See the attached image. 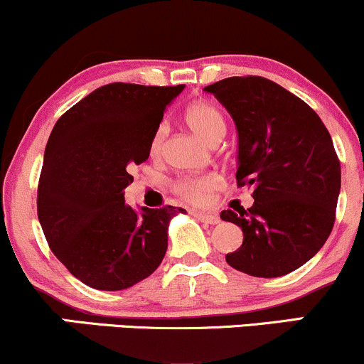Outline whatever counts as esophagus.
Returning <instances> with one entry per match:
<instances>
[{
    "instance_id": "1",
    "label": "esophagus",
    "mask_w": 364,
    "mask_h": 364,
    "mask_svg": "<svg viewBox=\"0 0 364 364\" xmlns=\"http://www.w3.org/2000/svg\"><path fill=\"white\" fill-rule=\"evenodd\" d=\"M193 215L198 220H202V223H207V224H219L220 223V217L217 215V214H205V212H193Z\"/></svg>"
}]
</instances>
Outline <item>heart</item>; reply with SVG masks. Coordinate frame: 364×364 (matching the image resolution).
Listing matches in <instances>:
<instances>
[{"mask_svg":"<svg viewBox=\"0 0 364 364\" xmlns=\"http://www.w3.org/2000/svg\"><path fill=\"white\" fill-rule=\"evenodd\" d=\"M185 121L198 136L208 144H219L228 132V121L219 107L214 104L200 101L186 107ZM169 128L166 123H159L149 141V150L152 156H159L164 147ZM223 188V178L219 174H202V176H185L174 183V191L186 202L195 205H207L212 202L215 191Z\"/></svg>","mask_w":364,"mask_h":364,"instance_id":"b5f03b06","label":"heart"}]
</instances>
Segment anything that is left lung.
Masks as SVG:
<instances>
[{"label":"left lung","mask_w":364,"mask_h":364,"mask_svg":"<svg viewBox=\"0 0 364 364\" xmlns=\"http://www.w3.org/2000/svg\"><path fill=\"white\" fill-rule=\"evenodd\" d=\"M235 119L237 186L253 205L220 212L243 245L225 262L253 277H281L304 265L332 232L341 162L328 129L306 102L269 78L229 77L205 87Z\"/></svg>","instance_id":"8db88e82"}]
</instances>
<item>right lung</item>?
Here are the masks:
<instances>
[{
	"instance_id": "obj_1",
	"label": "right lung",
	"mask_w": 364,
	"mask_h": 364,
	"mask_svg": "<svg viewBox=\"0 0 364 364\" xmlns=\"http://www.w3.org/2000/svg\"><path fill=\"white\" fill-rule=\"evenodd\" d=\"M185 85L114 82L99 87L54 124L37 186V215L49 248L70 274L101 291L147 279L168 250L169 219L183 208L124 203L133 166L166 107Z\"/></svg>"
}]
</instances>
